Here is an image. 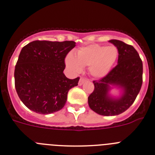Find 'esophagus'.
Listing matches in <instances>:
<instances>
[{
	"mask_svg": "<svg viewBox=\"0 0 155 155\" xmlns=\"http://www.w3.org/2000/svg\"><path fill=\"white\" fill-rule=\"evenodd\" d=\"M86 79H85L84 78H80L79 82H78V85H79V86H81V85H83V83L86 82Z\"/></svg>",
	"mask_w": 155,
	"mask_h": 155,
	"instance_id": "obj_1",
	"label": "esophagus"
}]
</instances>
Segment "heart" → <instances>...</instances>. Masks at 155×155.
<instances>
[{"mask_svg": "<svg viewBox=\"0 0 155 155\" xmlns=\"http://www.w3.org/2000/svg\"><path fill=\"white\" fill-rule=\"evenodd\" d=\"M118 55L119 51L115 46L90 45L78 50L75 56L69 53L66 58V64L74 72H81L83 67H88L92 76L103 78L110 71Z\"/></svg>", "mask_w": 155, "mask_h": 155, "instance_id": "b5f03b06", "label": "heart"}]
</instances>
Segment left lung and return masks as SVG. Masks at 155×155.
Here are the masks:
<instances>
[{
	"mask_svg": "<svg viewBox=\"0 0 155 155\" xmlns=\"http://www.w3.org/2000/svg\"><path fill=\"white\" fill-rule=\"evenodd\" d=\"M119 51L118 64L107 74L94 81V89L88 97L92 110L102 116H116L122 114L133 104L143 83V63L137 50L132 45L119 40H110ZM110 85L123 88L119 98L109 96Z\"/></svg>",
	"mask_w": 155,
	"mask_h": 155,
	"instance_id": "left-lung-1",
	"label": "left lung"
}]
</instances>
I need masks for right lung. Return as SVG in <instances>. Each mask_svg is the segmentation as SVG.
Here are the masks:
<instances>
[{"label": "right lung", "mask_w": 155, "mask_h": 155, "mask_svg": "<svg viewBox=\"0 0 155 155\" xmlns=\"http://www.w3.org/2000/svg\"><path fill=\"white\" fill-rule=\"evenodd\" d=\"M75 47L73 41H36L22 48L15 69V85L26 107L40 114L60 110L69 90L80 78L69 79L64 74L65 58Z\"/></svg>", "instance_id": "add662e5"}]
</instances>
